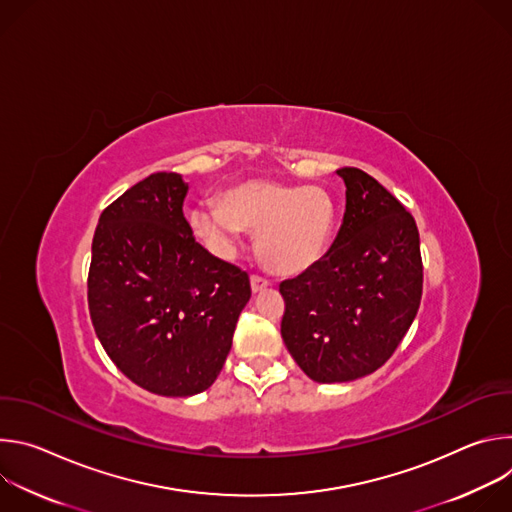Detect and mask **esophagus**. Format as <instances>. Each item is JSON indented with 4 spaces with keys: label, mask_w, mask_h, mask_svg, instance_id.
<instances>
[{
    "label": "esophagus",
    "mask_w": 512,
    "mask_h": 512,
    "mask_svg": "<svg viewBox=\"0 0 512 512\" xmlns=\"http://www.w3.org/2000/svg\"><path fill=\"white\" fill-rule=\"evenodd\" d=\"M269 287V281L265 279V277H261V275H251V289H253V294H259V291H263V289H267Z\"/></svg>",
    "instance_id": "1"
}]
</instances>
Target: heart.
Masks as SVG:
<instances>
[{"label": "heart", "mask_w": 512, "mask_h": 512, "mask_svg": "<svg viewBox=\"0 0 512 512\" xmlns=\"http://www.w3.org/2000/svg\"><path fill=\"white\" fill-rule=\"evenodd\" d=\"M188 223L221 257L237 249L241 229L251 231L261 263L269 271L294 275L326 253L336 225V204L316 186L247 180L227 190L221 202L188 210Z\"/></svg>", "instance_id": "obj_1"}]
</instances>
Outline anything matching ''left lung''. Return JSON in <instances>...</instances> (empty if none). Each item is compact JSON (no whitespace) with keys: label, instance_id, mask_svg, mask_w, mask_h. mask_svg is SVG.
Returning a JSON list of instances; mask_svg holds the SVG:
<instances>
[{"label":"left lung","instance_id":"8db88e82","mask_svg":"<svg viewBox=\"0 0 512 512\" xmlns=\"http://www.w3.org/2000/svg\"><path fill=\"white\" fill-rule=\"evenodd\" d=\"M336 172L346 184V210L332 247L279 285L281 338L318 383H346L383 367L407 334L423 289L411 212L367 172Z\"/></svg>","mask_w":512,"mask_h":512}]
</instances>
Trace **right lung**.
<instances>
[{
	"label": "right lung",
	"instance_id": "1",
	"mask_svg": "<svg viewBox=\"0 0 512 512\" xmlns=\"http://www.w3.org/2000/svg\"><path fill=\"white\" fill-rule=\"evenodd\" d=\"M188 184L158 172L125 190L93 237L89 312L115 367L141 389H208L251 298L247 271L196 243L182 212Z\"/></svg>",
	"mask_w": 512,
	"mask_h": 512
}]
</instances>
